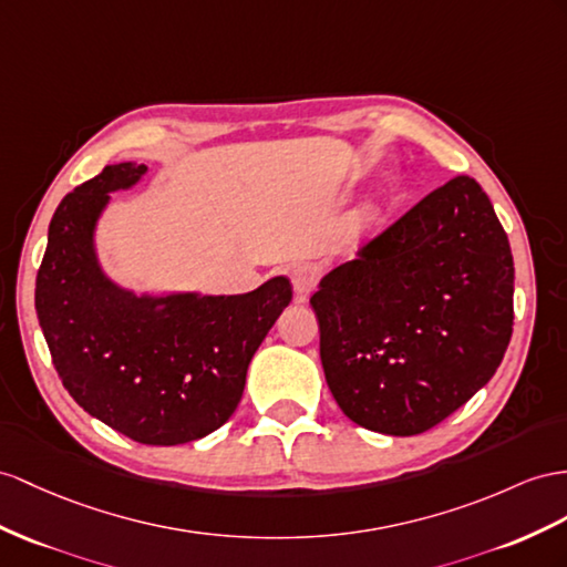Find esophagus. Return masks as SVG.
Returning a JSON list of instances; mask_svg holds the SVG:
<instances>
[{"label": "esophagus", "instance_id": "obj_1", "mask_svg": "<svg viewBox=\"0 0 567 567\" xmlns=\"http://www.w3.org/2000/svg\"><path fill=\"white\" fill-rule=\"evenodd\" d=\"M318 278H321V272H318L316 266H297L292 270V287H295V297L297 301H307V297L313 292Z\"/></svg>", "mask_w": 567, "mask_h": 567}]
</instances>
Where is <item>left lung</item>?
I'll use <instances>...</instances> for the list:
<instances>
[{
    "mask_svg": "<svg viewBox=\"0 0 567 567\" xmlns=\"http://www.w3.org/2000/svg\"><path fill=\"white\" fill-rule=\"evenodd\" d=\"M511 241L467 174L433 188L311 297L326 381L354 424L416 435L460 410L513 336Z\"/></svg>",
    "mask_w": 567,
    "mask_h": 567,
    "instance_id": "left-lung-1",
    "label": "left lung"
}]
</instances>
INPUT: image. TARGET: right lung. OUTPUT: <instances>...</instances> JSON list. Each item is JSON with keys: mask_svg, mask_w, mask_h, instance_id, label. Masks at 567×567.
I'll list each match as a JSON object with an SVG mask.
<instances>
[{"mask_svg": "<svg viewBox=\"0 0 567 567\" xmlns=\"http://www.w3.org/2000/svg\"><path fill=\"white\" fill-rule=\"evenodd\" d=\"M145 165H107L54 210L35 280V311L52 364L91 416L143 445H179L235 414L246 369L282 309L287 278L249 295L136 297L97 266L93 229L110 192Z\"/></svg>", "mask_w": 567, "mask_h": 567, "instance_id": "1", "label": "right lung"}]
</instances>
